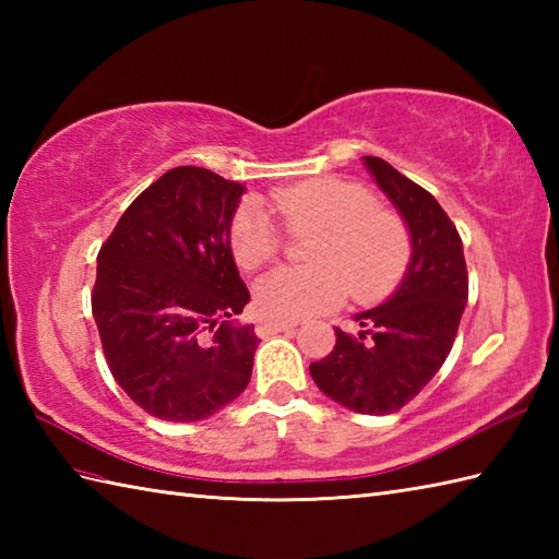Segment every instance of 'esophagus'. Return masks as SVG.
<instances>
[{
	"mask_svg": "<svg viewBox=\"0 0 559 559\" xmlns=\"http://www.w3.org/2000/svg\"><path fill=\"white\" fill-rule=\"evenodd\" d=\"M295 324L290 322H269V319H259L257 322V334L259 336H271V334H281V331H293Z\"/></svg>",
	"mask_w": 559,
	"mask_h": 559,
	"instance_id": "34e87169",
	"label": "esophagus"
}]
</instances>
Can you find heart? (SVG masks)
Listing matches in <instances>:
<instances>
[{
  "label": "heart",
  "mask_w": 559,
  "mask_h": 559,
  "mask_svg": "<svg viewBox=\"0 0 559 559\" xmlns=\"http://www.w3.org/2000/svg\"><path fill=\"white\" fill-rule=\"evenodd\" d=\"M266 206L290 233L314 228L312 266H281L257 283L254 302L269 322H300L334 310L353 295L374 302L396 288L411 259V235L394 211L374 204L365 187L314 177L273 189ZM233 261L254 271L276 257L281 235L254 201L237 206L228 225Z\"/></svg>",
  "instance_id": "1"
}]
</instances>
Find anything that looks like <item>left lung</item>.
<instances>
[{"label":"left lung","mask_w":559,"mask_h":559,"mask_svg":"<svg viewBox=\"0 0 559 559\" xmlns=\"http://www.w3.org/2000/svg\"><path fill=\"white\" fill-rule=\"evenodd\" d=\"M379 189L401 213L411 235V261L389 298L355 314L362 329H336V346L310 365L314 384L343 408L389 415L413 401L454 346L468 271L456 225L437 199L382 158L365 156Z\"/></svg>","instance_id":"left-lung-1"}]
</instances>
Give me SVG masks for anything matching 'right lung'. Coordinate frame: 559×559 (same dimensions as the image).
Instances as JSON below:
<instances>
[{"label":"right lung","mask_w":559,"mask_h":559,"mask_svg":"<svg viewBox=\"0 0 559 559\" xmlns=\"http://www.w3.org/2000/svg\"><path fill=\"white\" fill-rule=\"evenodd\" d=\"M245 187L194 165L144 189L98 252L91 307L115 382L153 418H211L242 394L259 338L228 225Z\"/></svg>","instance_id":"add662e5"}]
</instances>
